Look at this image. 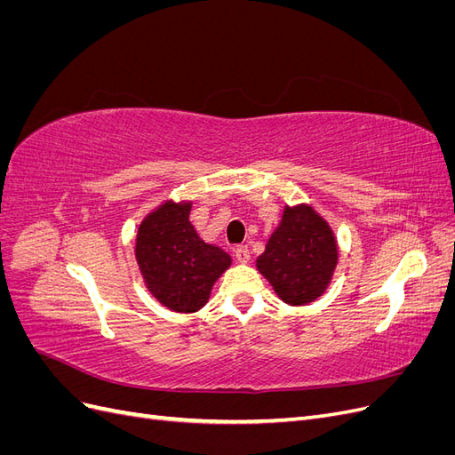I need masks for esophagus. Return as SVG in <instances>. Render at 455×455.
<instances>
[{"mask_svg": "<svg viewBox=\"0 0 455 455\" xmlns=\"http://www.w3.org/2000/svg\"><path fill=\"white\" fill-rule=\"evenodd\" d=\"M235 258H237V261L239 264H249L251 261V251H249V246H237L235 249Z\"/></svg>", "mask_w": 455, "mask_h": 455, "instance_id": "34e87169", "label": "esophagus"}]
</instances>
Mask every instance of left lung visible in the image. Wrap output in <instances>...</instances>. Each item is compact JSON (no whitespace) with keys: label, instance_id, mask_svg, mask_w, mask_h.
I'll return each mask as SVG.
<instances>
[{"label":"left lung","instance_id":"obj_1","mask_svg":"<svg viewBox=\"0 0 455 455\" xmlns=\"http://www.w3.org/2000/svg\"><path fill=\"white\" fill-rule=\"evenodd\" d=\"M339 246L326 218L309 203L284 204L256 269L264 275L284 304L309 306L334 279Z\"/></svg>","mask_w":455,"mask_h":455}]
</instances>
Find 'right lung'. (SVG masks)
Wrapping results in <instances>:
<instances>
[{"label":"right lung","instance_id":"add662e5","mask_svg":"<svg viewBox=\"0 0 455 455\" xmlns=\"http://www.w3.org/2000/svg\"><path fill=\"white\" fill-rule=\"evenodd\" d=\"M194 201L164 199L136 231L134 256L144 284L163 307L196 313L211 299L216 281L231 267V256L204 243L189 220Z\"/></svg>","mask_w":455,"mask_h":455}]
</instances>
